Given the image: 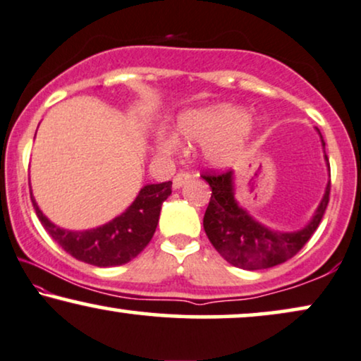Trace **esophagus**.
Segmentation results:
<instances>
[{"instance_id":"obj_1","label":"esophagus","mask_w":361,"mask_h":361,"mask_svg":"<svg viewBox=\"0 0 361 361\" xmlns=\"http://www.w3.org/2000/svg\"><path fill=\"white\" fill-rule=\"evenodd\" d=\"M190 180H191V175H190L188 171H180V173H176V176L173 178V188L180 190L181 186L188 183Z\"/></svg>"}]
</instances>
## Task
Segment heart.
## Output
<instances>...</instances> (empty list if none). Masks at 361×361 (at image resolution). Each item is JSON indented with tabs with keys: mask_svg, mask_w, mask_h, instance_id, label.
I'll return each mask as SVG.
<instances>
[{
	"mask_svg": "<svg viewBox=\"0 0 361 361\" xmlns=\"http://www.w3.org/2000/svg\"><path fill=\"white\" fill-rule=\"evenodd\" d=\"M254 120L238 107L218 104L211 107L190 110L178 120V133L186 142L208 147V157L216 163H226L241 148L244 138L252 130ZM170 148L176 140L166 143Z\"/></svg>",
	"mask_w": 361,
	"mask_h": 361,
	"instance_id": "1",
	"label": "heart"
}]
</instances>
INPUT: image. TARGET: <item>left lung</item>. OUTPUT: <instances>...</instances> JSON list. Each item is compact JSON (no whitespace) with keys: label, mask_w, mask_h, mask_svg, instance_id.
Returning <instances> with one entry per match:
<instances>
[{"label":"left lung","mask_w":361,"mask_h":361,"mask_svg":"<svg viewBox=\"0 0 361 361\" xmlns=\"http://www.w3.org/2000/svg\"><path fill=\"white\" fill-rule=\"evenodd\" d=\"M322 145L325 148L324 138H322ZM325 160L329 161L326 155ZM201 178L208 181L213 191L203 218L206 236L226 261L247 271L279 266L294 257L319 228L326 204H329L330 181L309 224L292 233L274 231L259 223L239 206L234 196V171L204 173Z\"/></svg>","instance_id":"left-lung-1"}]
</instances>
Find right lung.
Returning a JSON list of instances; mask_svg holds the SVG:
<instances>
[{"label":"right lung","mask_w":361,"mask_h":361,"mask_svg":"<svg viewBox=\"0 0 361 361\" xmlns=\"http://www.w3.org/2000/svg\"><path fill=\"white\" fill-rule=\"evenodd\" d=\"M171 195V181L147 185L122 214L107 224L85 231L59 228L42 214L36 200L31 201L37 218L49 236L79 261L97 267L122 266L137 257L155 234L163 201Z\"/></svg>","instance_id":"obj_1"}]
</instances>
